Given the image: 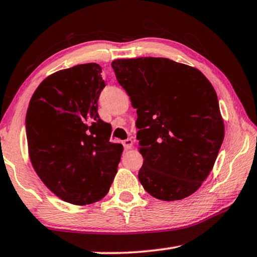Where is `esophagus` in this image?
<instances>
[{
  "instance_id": "1",
  "label": "esophagus",
  "mask_w": 257,
  "mask_h": 257,
  "mask_svg": "<svg viewBox=\"0 0 257 257\" xmlns=\"http://www.w3.org/2000/svg\"><path fill=\"white\" fill-rule=\"evenodd\" d=\"M122 145L124 147V150H130L133 147V141L132 139H125V141L122 142Z\"/></svg>"
}]
</instances>
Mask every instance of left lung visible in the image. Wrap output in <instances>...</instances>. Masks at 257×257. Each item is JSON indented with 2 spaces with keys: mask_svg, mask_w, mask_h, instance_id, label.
Here are the masks:
<instances>
[{
  "mask_svg": "<svg viewBox=\"0 0 257 257\" xmlns=\"http://www.w3.org/2000/svg\"><path fill=\"white\" fill-rule=\"evenodd\" d=\"M111 66L137 108L141 184L161 201L190 196L210 175L224 138L212 84L198 69L165 58L118 59Z\"/></svg>",
  "mask_w": 257,
  "mask_h": 257,
  "instance_id": "obj_1",
  "label": "left lung"
}]
</instances>
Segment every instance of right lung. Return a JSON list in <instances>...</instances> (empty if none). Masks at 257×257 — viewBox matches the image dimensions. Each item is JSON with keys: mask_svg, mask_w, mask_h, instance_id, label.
Here are the masks:
<instances>
[{"mask_svg": "<svg viewBox=\"0 0 257 257\" xmlns=\"http://www.w3.org/2000/svg\"><path fill=\"white\" fill-rule=\"evenodd\" d=\"M101 72L97 63H86L52 73L35 90L26 115L34 170L52 193L75 205L105 196L123 151L110 142L111 124L98 116Z\"/></svg>", "mask_w": 257, "mask_h": 257, "instance_id": "right-lung-1", "label": "right lung"}]
</instances>
